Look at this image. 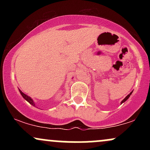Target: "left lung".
Masks as SVG:
<instances>
[{
    "label": "left lung",
    "mask_w": 150,
    "mask_h": 150,
    "mask_svg": "<svg viewBox=\"0 0 150 150\" xmlns=\"http://www.w3.org/2000/svg\"><path fill=\"white\" fill-rule=\"evenodd\" d=\"M132 92H130V94H128V96H127V97H125V99H123V100L121 101V104H123V102H125V101H126V100H127V99H128L129 97H130V95H131Z\"/></svg>",
    "instance_id": "left-lung-1"
}]
</instances>
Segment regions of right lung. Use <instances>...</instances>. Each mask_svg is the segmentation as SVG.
Returning <instances> with one entry per match:
<instances>
[{"label": "right lung", "mask_w": 150, "mask_h": 150, "mask_svg": "<svg viewBox=\"0 0 150 150\" xmlns=\"http://www.w3.org/2000/svg\"><path fill=\"white\" fill-rule=\"evenodd\" d=\"M20 92L21 93V95L22 96V97H23L24 99H25V100H27V101H28V102L30 103V104L33 105V106H35V104H34V103L33 100H32V99H31V98H30V97H28V96H27V95H26L25 94H24V93L22 92V91H20Z\"/></svg>", "instance_id": "add662e5"}]
</instances>
